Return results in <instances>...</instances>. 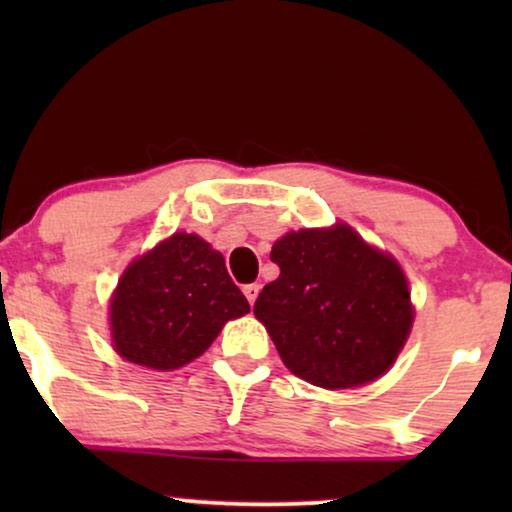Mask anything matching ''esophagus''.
<instances>
[{
  "label": "esophagus",
  "mask_w": 512,
  "mask_h": 512,
  "mask_svg": "<svg viewBox=\"0 0 512 512\" xmlns=\"http://www.w3.org/2000/svg\"><path fill=\"white\" fill-rule=\"evenodd\" d=\"M242 291H244V296H247L249 303L254 305L256 298H258V291H261V286H258V284H247Z\"/></svg>",
  "instance_id": "esophagus-1"
}]
</instances>
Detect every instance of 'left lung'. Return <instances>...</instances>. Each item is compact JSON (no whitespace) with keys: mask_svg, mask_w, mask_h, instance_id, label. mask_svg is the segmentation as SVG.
I'll use <instances>...</instances> for the list:
<instances>
[{"mask_svg":"<svg viewBox=\"0 0 512 512\" xmlns=\"http://www.w3.org/2000/svg\"><path fill=\"white\" fill-rule=\"evenodd\" d=\"M270 258L279 277L258 293L254 314L293 375L345 389L394 363L412 326L408 282L394 258L342 223L284 235Z\"/></svg>","mask_w":512,"mask_h":512,"instance_id":"obj_1","label":"left lung"}]
</instances>
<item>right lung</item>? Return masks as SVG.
Instances as JSON below:
<instances>
[{
	"label": "right lung",
	"mask_w": 512,
	"mask_h": 512,
	"mask_svg": "<svg viewBox=\"0 0 512 512\" xmlns=\"http://www.w3.org/2000/svg\"><path fill=\"white\" fill-rule=\"evenodd\" d=\"M247 312L219 251L198 235L177 233L125 270L111 300V333L123 359L174 370Z\"/></svg>",
	"instance_id": "add662e5"
}]
</instances>
